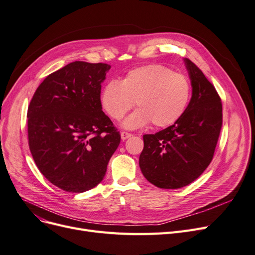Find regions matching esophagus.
Here are the masks:
<instances>
[{
  "mask_svg": "<svg viewBox=\"0 0 255 255\" xmlns=\"http://www.w3.org/2000/svg\"><path fill=\"white\" fill-rule=\"evenodd\" d=\"M130 136H132V134L129 133V132H126V131H122V132H121V138L123 139V140L129 138Z\"/></svg>",
  "mask_w": 255,
  "mask_h": 255,
  "instance_id": "34e87169",
  "label": "esophagus"
}]
</instances>
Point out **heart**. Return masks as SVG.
Here are the masks:
<instances>
[{
  "mask_svg": "<svg viewBox=\"0 0 255 255\" xmlns=\"http://www.w3.org/2000/svg\"><path fill=\"white\" fill-rule=\"evenodd\" d=\"M191 96L192 85L186 76L168 66L151 64L132 70L122 82H108L101 103L110 118L121 120L135 101L138 109L124 121L125 128H138L150 122L155 127H167L184 114Z\"/></svg>",
  "mask_w": 255,
  "mask_h": 255,
  "instance_id": "1",
  "label": "heart"
}]
</instances>
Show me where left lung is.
Returning <instances> with one entry per match:
<instances>
[{
    "label": "left lung",
    "instance_id": "obj_1",
    "mask_svg": "<svg viewBox=\"0 0 255 255\" xmlns=\"http://www.w3.org/2000/svg\"><path fill=\"white\" fill-rule=\"evenodd\" d=\"M192 82V98L174 125L145 134L139 168L160 189L189 185L213 160L222 128V102L215 86L190 59H184Z\"/></svg>",
    "mask_w": 255,
    "mask_h": 255
}]
</instances>
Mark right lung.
<instances>
[{"instance_id":"obj_1","label":"right lung","mask_w":255,"mask_h":255,"mask_svg":"<svg viewBox=\"0 0 255 255\" xmlns=\"http://www.w3.org/2000/svg\"><path fill=\"white\" fill-rule=\"evenodd\" d=\"M107 63L74 61L47 76L28 107V142L38 170L59 189L83 193L100 183L121 141L102 110Z\"/></svg>"}]
</instances>
